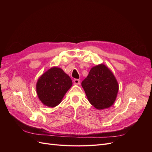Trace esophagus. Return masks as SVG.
Returning a JSON list of instances; mask_svg holds the SVG:
<instances>
[{
    "instance_id": "esophagus-1",
    "label": "esophagus",
    "mask_w": 152,
    "mask_h": 152,
    "mask_svg": "<svg viewBox=\"0 0 152 152\" xmlns=\"http://www.w3.org/2000/svg\"><path fill=\"white\" fill-rule=\"evenodd\" d=\"M73 82H74L75 84L79 85L80 83V80L79 79H74V80H73Z\"/></svg>"
}]
</instances>
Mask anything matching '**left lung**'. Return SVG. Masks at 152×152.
I'll list each match as a JSON object with an SVG mask.
<instances>
[{
    "mask_svg": "<svg viewBox=\"0 0 152 152\" xmlns=\"http://www.w3.org/2000/svg\"><path fill=\"white\" fill-rule=\"evenodd\" d=\"M89 103L98 110L111 107L116 99L118 85L113 73L103 64L91 69L82 82Z\"/></svg>",
    "mask_w": 152,
    "mask_h": 152,
    "instance_id": "8db88e82",
    "label": "left lung"
}]
</instances>
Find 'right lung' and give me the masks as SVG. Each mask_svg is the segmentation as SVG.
Wrapping results in <instances>:
<instances>
[{
	"instance_id": "right-lung-1",
	"label": "right lung",
	"mask_w": 152,
	"mask_h": 152,
	"mask_svg": "<svg viewBox=\"0 0 152 152\" xmlns=\"http://www.w3.org/2000/svg\"><path fill=\"white\" fill-rule=\"evenodd\" d=\"M72 81L60 68L52 67L40 77L36 85L39 99L44 105L55 107L61 102Z\"/></svg>"
}]
</instances>
